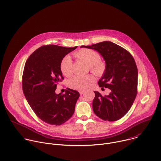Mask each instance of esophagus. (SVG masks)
Returning <instances> with one entry per match:
<instances>
[{
    "label": "esophagus",
    "instance_id": "esophagus-1",
    "mask_svg": "<svg viewBox=\"0 0 161 161\" xmlns=\"http://www.w3.org/2000/svg\"><path fill=\"white\" fill-rule=\"evenodd\" d=\"M79 93H80V94L82 95V94H83L84 93V91H79Z\"/></svg>",
    "mask_w": 161,
    "mask_h": 161
}]
</instances>
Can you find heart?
I'll return each instance as SVG.
<instances>
[{
  "label": "heart",
  "instance_id": "b5f03b06",
  "mask_svg": "<svg viewBox=\"0 0 161 161\" xmlns=\"http://www.w3.org/2000/svg\"><path fill=\"white\" fill-rule=\"evenodd\" d=\"M74 56L82 59L89 64V69L97 75H102L106 68V62L101 59L98 52L89 49L82 48L74 53ZM60 70L62 74L66 77L70 76L73 73V62L69 55L65 56L60 63ZM95 81V77L92 74L75 75L68 80V85L70 88L86 91L89 89Z\"/></svg>",
  "mask_w": 161,
  "mask_h": 161
}]
</instances>
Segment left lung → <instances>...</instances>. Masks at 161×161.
I'll return each instance as SVG.
<instances>
[{
  "label": "left lung",
  "mask_w": 161,
  "mask_h": 161,
  "mask_svg": "<svg viewBox=\"0 0 161 161\" xmlns=\"http://www.w3.org/2000/svg\"><path fill=\"white\" fill-rule=\"evenodd\" d=\"M80 47L97 51L106 64L98 84L101 88L109 89L111 92L103 97L99 92L94 91V113L105 121L121 119L130 110L137 94L138 70L133 57L126 50L111 42Z\"/></svg>",
  "instance_id": "1"
}]
</instances>
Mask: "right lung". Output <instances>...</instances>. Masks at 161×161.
<instances>
[{
  "label": "right lung",
  "mask_w": 161,
  "mask_h": 161,
  "mask_svg": "<svg viewBox=\"0 0 161 161\" xmlns=\"http://www.w3.org/2000/svg\"><path fill=\"white\" fill-rule=\"evenodd\" d=\"M77 47L44 45L26 62L22 78L23 93L36 115L48 124L60 125L74 113L79 92L67 88L65 94H57L55 90L64 80L61 61Z\"/></svg>",
  "instance_id": "obj_1"
}]
</instances>
